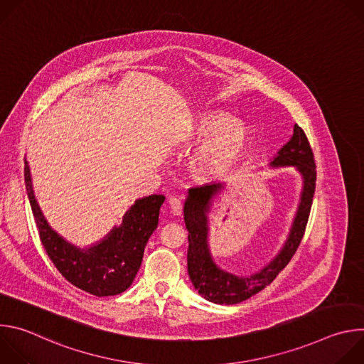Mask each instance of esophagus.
Returning <instances> with one entry per match:
<instances>
[{"instance_id": "obj_1", "label": "esophagus", "mask_w": 364, "mask_h": 364, "mask_svg": "<svg viewBox=\"0 0 364 364\" xmlns=\"http://www.w3.org/2000/svg\"><path fill=\"white\" fill-rule=\"evenodd\" d=\"M168 207H170V210H171L173 216H178V215H181V212H183L181 201H180V198H177V197H170V198H168Z\"/></svg>"}]
</instances>
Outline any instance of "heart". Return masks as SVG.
Masks as SVG:
<instances>
[{
  "instance_id": "heart-1",
  "label": "heart",
  "mask_w": 364,
  "mask_h": 364,
  "mask_svg": "<svg viewBox=\"0 0 364 364\" xmlns=\"http://www.w3.org/2000/svg\"><path fill=\"white\" fill-rule=\"evenodd\" d=\"M186 138L191 144L200 142L190 155V174L210 183L225 177L236 164L246 144V129L223 112H209L190 122Z\"/></svg>"
}]
</instances>
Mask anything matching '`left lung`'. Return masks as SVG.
I'll return each mask as SVG.
<instances>
[{
  "mask_svg": "<svg viewBox=\"0 0 364 364\" xmlns=\"http://www.w3.org/2000/svg\"><path fill=\"white\" fill-rule=\"evenodd\" d=\"M271 168H295L302 180L299 201L288 236L279 252L259 271L237 275L219 267L212 255L209 233L215 200L226 190V181L188 188L184 200V223L188 230L187 271L194 289L215 304H239L268 287L288 265L305 232L316 191V164L304 131L295 124L292 136L269 160Z\"/></svg>",
  "mask_w": 364,
  "mask_h": 364,
  "instance_id": "1",
  "label": "left lung"
}]
</instances>
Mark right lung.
Returning a JSON list of instances; mask_svg holds the SVG:
<instances>
[{
  "mask_svg": "<svg viewBox=\"0 0 364 364\" xmlns=\"http://www.w3.org/2000/svg\"><path fill=\"white\" fill-rule=\"evenodd\" d=\"M24 164L27 196L40 239L59 272L75 287L96 296L127 291L141 267L146 242L159 226L160 207L166 197L151 194L135 200L119 226H114L100 240L80 247L50 226L34 194L28 161Z\"/></svg>",
  "mask_w": 364,
  "mask_h": 364,
  "instance_id": "1",
  "label": "right lung"
}]
</instances>
